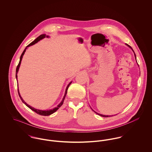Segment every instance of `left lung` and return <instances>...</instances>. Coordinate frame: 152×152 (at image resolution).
I'll use <instances>...</instances> for the list:
<instances>
[{
	"instance_id": "left-lung-1",
	"label": "left lung",
	"mask_w": 152,
	"mask_h": 152,
	"mask_svg": "<svg viewBox=\"0 0 152 152\" xmlns=\"http://www.w3.org/2000/svg\"><path fill=\"white\" fill-rule=\"evenodd\" d=\"M126 45H127L128 47H129V48H131V49L132 50V51L134 52V55H135V59H136V55H135L134 51L132 50V48H131V47H130L129 45H128V44H126ZM136 62H137V61H136ZM137 65H138V64H137ZM138 66H139V65H138ZM91 110H93V111H94L95 113H96L97 114H98V115H100V116H101V117H112V116H113V115H102V114H99V113H97V112L94 111V110H93L92 108H91Z\"/></svg>"
}]
</instances>
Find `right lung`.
Wrapping results in <instances>:
<instances>
[{
	"mask_svg": "<svg viewBox=\"0 0 152 152\" xmlns=\"http://www.w3.org/2000/svg\"><path fill=\"white\" fill-rule=\"evenodd\" d=\"M45 37H47V38H50V37L49 36V35H47L46 34H41V35H39V37H38L34 41H33L32 42H31L29 45H28L26 47V48H25V50H24V51L23 52V53H22V54H21V56H20V61H19V63H18V66H17V68H16V80H17V82H18V81H17V73H18V70H19V68H20V65H21V60H22V58H23V55H24V53H25V52L26 51V50L28 48V47H30V46H31V45H34L35 44H36V43H37L38 41H39L40 40H41V39H44V38H45ZM72 81L68 84V86H67V87H66V90H65V94H64V97H63V99H62V100L61 101V102L56 107H55V108H52V109H50V110H38V109H37V108H34L33 107H32V106H31V105H28V104H27L24 100L23 99V98L21 97V96H20V92H19V90H18V95H19V97H20V99H21V100L22 101V102L27 106V107H28L30 109H31V110H33V111H34L35 113H37L38 114H39V115H44V116H48V115H50L51 114H52L53 113H54L55 111H56L61 106H62V105L63 104V103H64V100H65V97H66V94H67V91H68V88H69V86L70 85V84L72 83Z\"/></svg>",
	"mask_w": 152,
	"mask_h": 152,
	"instance_id": "right-lung-1",
	"label": "right lung"
}]
</instances>
